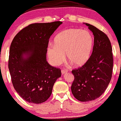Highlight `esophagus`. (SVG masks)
<instances>
[{
  "instance_id": "1",
  "label": "esophagus",
  "mask_w": 121,
  "mask_h": 121,
  "mask_svg": "<svg viewBox=\"0 0 121 121\" xmlns=\"http://www.w3.org/2000/svg\"><path fill=\"white\" fill-rule=\"evenodd\" d=\"M66 73H67V70H66L62 69V70H61V74H65Z\"/></svg>"
}]
</instances>
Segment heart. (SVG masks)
Listing matches in <instances>:
<instances>
[{
    "instance_id": "heart-1",
    "label": "heart",
    "mask_w": 121,
    "mask_h": 121,
    "mask_svg": "<svg viewBox=\"0 0 121 121\" xmlns=\"http://www.w3.org/2000/svg\"><path fill=\"white\" fill-rule=\"evenodd\" d=\"M53 45L47 48V54L52 65H59L66 55L68 61L76 68L87 63L92 52L94 37L88 30L67 29L56 35Z\"/></svg>"
}]
</instances>
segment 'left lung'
I'll return each instance as SVG.
<instances>
[{"label": "left lung", "mask_w": 121, "mask_h": 121, "mask_svg": "<svg viewBox=\"0 0 121 121\" xmlns=\"http://www.w3.org/2000/svg\"><path fill=\"white\" fill-rule=\"evenodd\" d=\"M94 35V46L91 57L83 66L72 70L74 80L71 89L81 102L93 100L104 92L112 78L113 59L109 39L94 26L84 23Z\"/></svg>", "instance_id": "obj_1"}]
</instances>
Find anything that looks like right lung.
I'll return each instance as SVG.
<instances>
[{
  "instance_id": "obj_1",
  "label": "right lung",
  "mask_w": 121,
  "mask_h": 121,
  "mask_svg": "<svg viewBox=\"0 0 121 121\" xmlns=\"http://www.w3.org/2000/svg\"><path fill=\"white\" fill-rule=\"evenodd\" d=\"M62 22L33 23L22 29L11 43L8 68L14 88L27 102L40 104L51 95L60 69L46 60L50 37Z\"/></svg>"
}]
</instances>
